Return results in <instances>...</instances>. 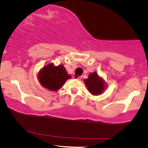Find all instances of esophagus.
Masks as SVG:
<instances>
[{
  "label": "esophagus",
  "mask_w": 148,
  "mask_h": 148,
  "mask_svg": "<svg viewBox=\"0 0 148 148\" xmlns=\"http://www.w3.org/2000/svg\"><path fill=\"white\" fill-rule=\"evenodd\" d=\"M74 78L77 79H78V80H80L82 78V77H81V76H77V75H75L74 76Z\"/></svg>",
  "instance_id": "1"
}]
</instances>
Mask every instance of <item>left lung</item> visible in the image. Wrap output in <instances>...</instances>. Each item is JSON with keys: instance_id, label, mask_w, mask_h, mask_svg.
Masks as SVG:
<instances>
[{"instance_id": "8db88e82", "label": "left lung", "mask_w": 148, "mask_h": 148, "mask_svg": "<svg viewBox=\"0 0 148 148\" xmlns=\"http://www.w3.org/2000/svg\"><path fill=\"white\" fill-rule=\"evenodd\" d=\"M84 82L88 91L93 95H99L105 89L104 82L96 71L89 75L88 78L84 79Z\"/></svg>"}]
</instances>
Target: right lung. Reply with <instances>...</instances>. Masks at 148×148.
I'll use <instances>...</instances> for the list:
<instances>
[{
	"label": "right lung",
	"instance_id": "add662e5",
	"mask_svg": "<svg viewBox=\"0 0 148 148\" xmlns=\"http://www.w3.org/2000/svg\"><path fill=\"white\" fill-rule=\"evenodd\" d=\"M71 76L67 74L65 68L62 65L54 66L52 64H48L40 70L38 73L39 81L42 86L51 91L60 89Z\"/></svg>",
	"mask_w": 148,
	"mask_h": 148
}]
</instances>
